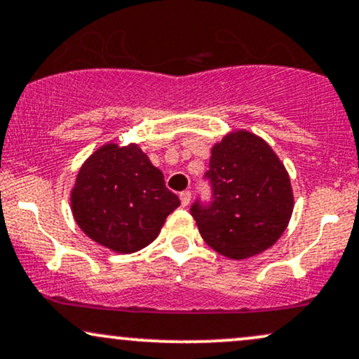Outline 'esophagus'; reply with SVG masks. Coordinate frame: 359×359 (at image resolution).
Masks as SVG:
<instances>
[{
	"instance_id": "1",
	"label": "esophagus",
	"mask_w": 359,
	"mask_h": 359,
	"mask_svg": "<svg viewBox=\"0 0 359 359\" xmlns=\"http://www.w3.org/2000/svg\"><path fill=\"white\" fill-rule=\"evenodd\" d=\"M180 202H182V205L184 207H187L189 204H191V197H192V194L189 192V191H184V192H180Z\"/></svg>"
}]
</instances>
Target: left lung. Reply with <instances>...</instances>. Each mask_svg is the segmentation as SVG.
<instances>
[{
  "mask_svg": "<svg viewBox=\"0 0 359 359\" xmlns=\"http://www.w3.org/2000/svg\"><path fill=\"white\" fill-rule=\"evenodd\" d=\"M212 202L191 207L202 239L229 259L269 249L286 231L294 196L283 162L266 140L248 130L227 133L210 152L205 172Z\"/></svg>",
  "mask_w": 359,
  "mask_h": 359,
  "instance_id": "1",
  "label": "left lung"
}]
</instances>
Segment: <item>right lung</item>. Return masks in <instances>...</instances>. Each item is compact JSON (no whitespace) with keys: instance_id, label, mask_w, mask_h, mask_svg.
Listing matches in <instances>:
<instances>
[{"instance_id":"obj_1","label":"right lung","mask_w":359,"mask_h":359,"mask_svg":"<svg viewBox=\"0 0 359 359\" xmlns=\"http://www.w3.org/2000/svg\"><path fill=\"white\" fill-rule=\"evenodd\" d=\"M70 202L81 231L118 254L149 245L180 205L137 144H105L95 150L79 170Z\"/></svg>"}]
</instances>
